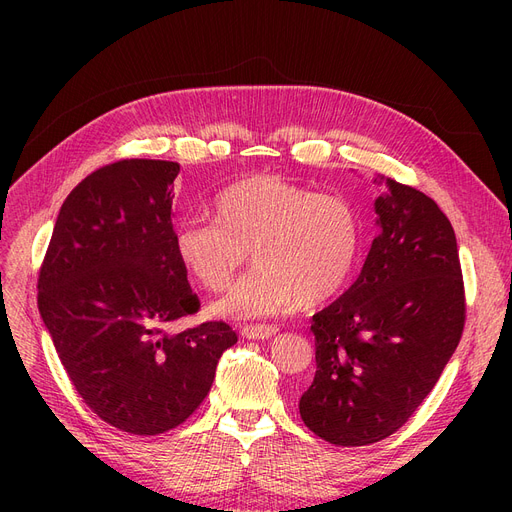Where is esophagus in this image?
I'll return each instance as SVG.
<instances>
[{
    "instance_id": "obj_1",
    "label": "esophagus",
    "mask_w": 512,
    "mask_h": 512,
    "mask_svg": "<svg viewBox=\"0 0 512 512\" xmlns=\"http://www.w3.org/2000/svg\"><path fill=\"white\" fill-rule=\"evenodd\" d=\"M278 334L276 326H265V324H255V326H245L242 328V336L249 340H267Z\"/></svg>"
}]
</instances>
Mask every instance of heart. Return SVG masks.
<instances>
[{
	"label": "heart",
	"instance_id": "1",
	"mask_svg": "<svg viewBox=\"0 0 512 512\" xmlns=\"http://www.w3.org/2000/svg\"><path fill=\"white\" fill-rule=\"evenodd\" d=\"M361 228L353 203L280 174H251L213 201V222H188L174 247L184 272L209 292L232 282L247 251L255 267L215 305L224 317H265L334 299L353 274Z\"/></svg>",
	"mask_w": 512,
	"mask_h": 512
}]
</instances>
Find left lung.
I'll return each instance as SVG.
<instances>
[{
  "label": "left lung",
  "mask_w": 512,
  "mask_h": 512,
  "mask_svg": "<svg viewBox=\"0 0 512 512\" xmlns=\"http://www.w3.org/2000/svg\"><path fill=\"white\" fill-rule=\"evenodd\" d=\"M380 234L344 294L313 315L317 371L305 425L336 446L392 436L432 392L459 346L465 288L456 236L434 199L378 176Z\"/></svg>",
  "instance_id": "8db88e82"
}]
</instances>
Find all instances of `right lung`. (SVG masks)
Segmentation results:
<instances>
[{
	"instance_id": "right-lung-1",
	"label": "right lung",
	"mask_w": 512,
	"mask_h": 512,
	"mask_svg": "<svg viewBox=\"0 0 512 512\" xmlns=\"http://www.w3.org/2000/svg\"><path fill=\"white\" fill-rule=\"evenodd\" d=\"M161 159L103 166L66 197L39 274V313L70 382L105 423L155 436L191 417L236 332L199 311L174 247V178Z\"/></svg>"
}]
</instances>
